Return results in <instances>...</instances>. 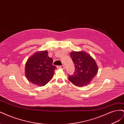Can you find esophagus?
<instances>
[{"mask_svg":"<svg viewBox=\"0 0 124 124\" xmlns=\"http://www.w3.org/2000/svg\"><path fill=\"white\" fill-rule=\"evenodd\" d=\"M57 68H61V69H64L65 68V66L63 65H62V66H57Z\"/></svg>","mask_w":124,"mask_h":124,"instance_id":"esophagus-1","label":"esophagus"}]
</instances>
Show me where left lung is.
Returning a JSON list of instances; mask_svg holds the SVG:
<instances>
[{"instance_id": "left-lung-1", "label": "left lung", "mask_w": 124, "mask_h": 124, "mask_svg": "<svg viewBox=\"0 0 124 124\" xmlns=\"http://www.w3.org/2000/svg\"><path fill=\"white\" fill-rule=\"evenodd\" d=\"M70 57L74 63L75 71L69 80L78 87L87 85L96 76L98 66L95 60L85 52H72Z\"/></svg>"}]
</instances>
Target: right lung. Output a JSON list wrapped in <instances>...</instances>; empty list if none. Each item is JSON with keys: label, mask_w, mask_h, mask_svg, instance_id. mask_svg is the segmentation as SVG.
<instances>
[{"label": "right lung", "mask_w": 124, "mask_h": 124, "mask_svg": "<svg viewBox=\"0 0 124 124\" xmlns=\"http://www.w3.org/2000/svg\"><path fill=\"white\" fill-rule=\"evenodd\" d=\"M53 59L48 57V52H36L27 60L25 65V76L31 83L44 86L53 78L56 66L52 65Z\"/></svg>", "instance_id": "obj_1"}]
</instances>
